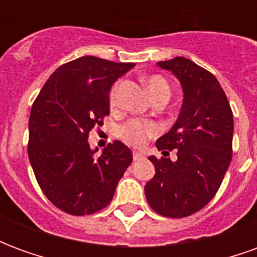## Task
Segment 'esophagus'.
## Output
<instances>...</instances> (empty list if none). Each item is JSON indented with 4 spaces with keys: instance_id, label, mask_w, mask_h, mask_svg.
Segmentation results:
<instances>
[{
    "instance_id": "34e87169",
    "label": "esophagus",
    "mask_w": 257,
    "mask_h": 257,
    "mask_svg": "<svg viewBox=\"0 0 257 257\" xmlns=\"http://www.w3.org/2000/svg\"><path fill=\"white\" fill-rule=\"evenodd\" d=\"M145 158V156L142 154V153H139V151H134V160L135 161H139V160H143Z\"/></svg>"
}]
</instances>
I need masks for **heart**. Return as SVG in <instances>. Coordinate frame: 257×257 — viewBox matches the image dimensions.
I'll return each mask as SVG.
<instances>
[{"label":"heart","instance_id":"1","mask_svg":"<svg viewBox=\"0 0 257 257\" xmlns=\"http://www.w3.org/2000/svg\"><path fill=\"white\" fill-rule=\"evenodd\" d=\"M146 89L150 93L153 99L156 97H165L171 93V86L165 77H162L160 74H151L149 77L143 78ZM117 93H118V84H115L110 90L108 100L110 104L114 106L117 103ZM160 128L158 125L151 121H142V119H129L128 122L123 123L119 129V138L131 146H142L145 145V142L149 138H154L158 135Z\"/></svg>","mask_w":257,"mask_h":257}]
</instances>
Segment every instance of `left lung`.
Here are the masks:
<instances>
[{
    "label": "left lung",
    "instance_id": "left-lung-1",
    "mask_svg": "<svg viewBox=\"0 0 257 257\" xmlns=\"http://www.w3.org/2000/svg\"><path fill=\"white\" fill-rule=\"evenodd\" d=\"M182 84L183 104L172 129L156 142L162 154L178 150V160H150L156 175L145 187L151 209L167 217H186L215 197L232 157L234 121L219 81L186 58L158 62Z\"/></svg>",
    "mask_w": 257,
    "mask_h": 257
}]
</instances>
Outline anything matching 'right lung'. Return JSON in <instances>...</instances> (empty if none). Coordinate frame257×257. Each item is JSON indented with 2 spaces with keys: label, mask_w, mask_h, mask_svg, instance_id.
Instances as JSON below:
<instances>
[{
  "label": "right lung",
  "mask_w": 257,
  "mask_h": 257,
  "mask_svg": "<svg viewBox=\"0 0 257 257\" xmlns=\"http://www.w3.org/2000/svg\"><path fill=\"white\" fill-rule=\"evenodd\" d=\"M135 63L82 56L56 68L33 103L29 119V160L40 187L68 215H92L106 208L132 151L115 140L99 157L89 132L110 114L108 93Z\"/></svg>",
  "instance_id": "obj_1"
}]
</instances>
